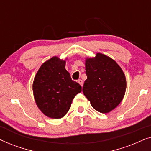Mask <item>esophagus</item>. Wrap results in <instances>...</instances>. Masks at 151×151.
I'll list each match as a JSON object with an SVG mask.
<instances>
[{
    "label": "esophagus",
    "mask_w": 151,
    "mask_h": 151,
    "mask_svg": "<svg viewBox=\"0 0 151 151\" xmlns=\"http://www.w3.org/2000/svg\"><path fill=\"white\" fill-rule=\"evenodd\" d=\"M78 83H79L82 86H83V81H82V80H80V79L78 80Z\"/></svg>",
    "instance_id": "esophagus-1"
}]
</instances>
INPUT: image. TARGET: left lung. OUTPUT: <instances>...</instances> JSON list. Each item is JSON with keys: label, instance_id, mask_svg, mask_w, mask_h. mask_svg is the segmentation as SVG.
<instances>
[{"label": "left lung", "instance_id": "left-lung-1", "mask_svg": "<svg viewBox=\"0 0 151 151\" xmlns=\"http://www.w3.org/2000/svg\"><path fill=\"white\" fill-rule=\"evenodd\" d=\"M87 79L82 91L93 109L108 113L120 104L127 89V80L121 67L114 60L100 53L86 58Z\"/></svg>", "mask_w": 151, "mask_h": 151}]
</instances>
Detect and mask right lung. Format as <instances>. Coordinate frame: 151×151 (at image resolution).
Here are the masks:
<instances>
[{
  "mask_svg": "<svg viewBox=\"0 0 151 151\" xmlns=\"http://www.w3.org/2000/svg\"><path fill=\"white\" fill-rule=\"evenodd\" d=\"M66 60L53 56L45 62L35 76L33 93L37 106L53 119L65 116L72 100L82 91V86L71 80L65 69Z\"/></svg>",
  "mask_w": 151,
  "mask_h": 151,
  "instance_id": "1",
  "label": "right lung"
}]
</instances>
